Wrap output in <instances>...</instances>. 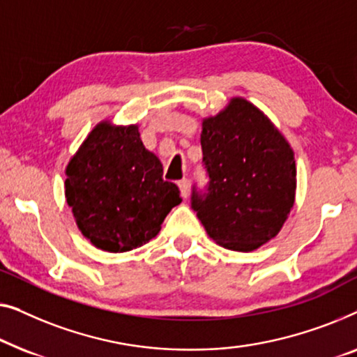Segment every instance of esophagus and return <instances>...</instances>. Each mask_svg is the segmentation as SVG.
Listing matches in <instances>:
<instances>
[{"label": "esophagus", "mask_w": 357, "mask_h": 357, "mask_svg": "<svg viewBox=\"0 0 357 357\" xmlns=\"http://www.w3.org/2000/svg\"><path fill=\"white\" fill-rule=\"evenodd\" d=\"M178 185H179V190H181V195L185 199L189 195V181L188 179H181L178 181Z\"/></svg>", "instance_id": "1"}]
</instances>
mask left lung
<instances>
[{
	"label": "left lung",
	"instance_id": "8db88e82",
	"mask_svg": "<svg viewBox=\"0 0 357 357\" xmlns=\"http://www.w3.org/2000/svg\"><path fill=\"white\" fill-rule=\"evenodd\" d=\"M208 192H192V208L215 243L250 252L283 228L296 197L294 152L264 112L233 97L204 118Z\"/></svg>",
	"mask_w": 357,
	"mask_h": 357
}]
</instances>
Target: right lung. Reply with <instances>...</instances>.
<instances>
[{
  "label": "right lung",
  "mask_w": 357,
  "mask_h": 357,
  "mask_svg": "<svg viewBox=\"0 0 357 357\" xmlns=\"http://www.w3.org/2000/svg\"><path fill=\"white\" fill-rule=\"evenodd\" d=\"M66 202L80 233L107 252H128L162 229L181 204L176 184L140 140L137 124L103 119L90 130L66 167Z\"/></svg>",
  "instance_id": "1"
}]
</instances>
